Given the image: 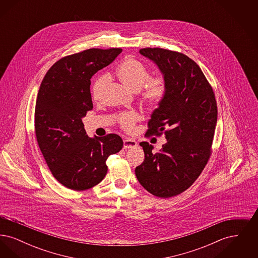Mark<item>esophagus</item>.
Masks as SVG:
<instances>
[{"mask_svg":"<svg viewBox=\"0 0 258 258\" xmlns=\"http://www.w3.org/2000/svg\"><path fill=\"white\" fill-rule=\"evenodd\" d=\"M136 146H137V143L134 139L126 138L123 140V149H131V148H135Z\"/></svg>","mask_w":258,"mask_h":258,"instance_id":"esophagus-1","label":"esophagus"}]
</instances>
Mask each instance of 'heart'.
Here are the masks:
<instances>
[{
	"label": "heart",
	"instance_id": "obj_1",
	"mask_svg": "<svg viewBox=\"0 0 258 258\" xmlns=\"http://www.w3.org/2000/svg\"><path fill=\"white\" fill-rule=\"evenodd\" d=\"M117 75L125 85L138 91L143 104L149 109L157 108L166 97L168 83L162 74L149 76L147 67L135 58H126L116 70ZM108 81V75L102 74L96 78L92 85V97L98 99L100 94ZM137 121V114L134 111L123 112L118 116V123L124 131L130 132L134 128Z\"/></svg>",
	"mask_w": 258,
	"mask_h": 258
}]
</instances>
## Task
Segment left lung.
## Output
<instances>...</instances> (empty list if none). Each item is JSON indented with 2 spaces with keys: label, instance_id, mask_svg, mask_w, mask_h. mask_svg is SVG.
Segmentation results:
<instances>
[{
  "label": "left lung",
  "instance_id": "obj_1",
  "mask_svg": "<svg viewBox=\"0 0 258 258\" xmlns=\"http://www.w3.org/2000/svg\"><path fill=\"white\" fill-rule=\"evenodd\" d=\"M166 77V97L148 122L146 136L163 135L167 142L159 153L140 142L145 159L135 168L141 185L155 197L169 198L197 181L212 155L218 119L213 88L196 61L181 52L142 48Z\"/></svg>",
  "mask_w": 258,
  "mask_h": 258
}]
</instances>
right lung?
<instances>
[{
	"mask_svg": "<svg viewBox=\"0 0 258 258\" xmlns=\"http://www.w3.org/2000/svg\"><path fill=\"white\" fill-rule=\"evenodd\" d=\"M121 48H90L56 61L45 74L37 94L35 132L37 144L55 179L82 191L100 183L106 160L120 152L118 135L89 138L82 117L93 109L91 78L108 66Z\"/></svg>",
	"mask_w": 258,
	"mask_h": 258,
	"instance_id": "1",
	"label": "right lung"
}]
</instances>
